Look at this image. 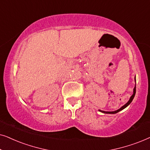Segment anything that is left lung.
<instances>
[{"label": "left lung", "instance_id": "obj_1", "mask_svg": "<svg viewBox=\"0 0 150 150\" xmlns=\"http://www.w3.org/2000/svg\"><path fill=\"white\" fill-rule=\"evenodd\" d=\"M134 81H135V83H136V76L134 77ZM135 93H136V84H135L134 88V89H133V94L131 96V97L130 98V99H129L128 102H127L126 104H125L124 106H122L120 108H119V109L117 110H115V111H104V110H99V111L103 112V113H106V114H115V113H117V112H120V111H121V110H122L123 109H124L125 108H126L127 106H128L129 104L132 102V100L134 99V98Z\"/></svg>", "mask_w": 150, "mask_h": 150}]
</instances>
